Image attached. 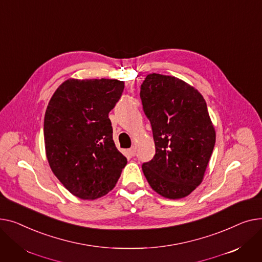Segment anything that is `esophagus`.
Instances as JSON below:
<instances>
[{"label":"esophagus","mask_w":262,"mask_h":262,"mask_svg":"<svg viewBox=\"0 0 262 262\" xmlns=\"http://www.w3.org/2000/svg\"><path fill=\"white\" fill-rule=\"evenodd\" d=\"M129 153H130V156H131V157H134V156L136 155V149H135L134 147L130 148V149H129Z\"/></svg>","instance_id":"1"}]
</instances>
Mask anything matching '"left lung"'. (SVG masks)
Listing matches in <instances>:
<instances>
[{
	"label": "left lung",
	"instance_id": "left-lung-1",
	"mask_svg": "<svg viewBox=\"0 0 262 262\" xmlns=\"http://www.w3.org/2000/svg\"><path fill=\"white\" fill-rule=\"evenodd\" d=\"M141 99L156 144L143 172L162 196L185 198L202 183L216 143L206 101L185 81L156 73L145 78Z\"/></svg>",
	"mask_w": 262,
	"mask_h": 262
}]
</instances>
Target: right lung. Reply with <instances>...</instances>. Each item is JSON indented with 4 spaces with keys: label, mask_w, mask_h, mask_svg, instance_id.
I'll list each match as a JSON object with an SVG mask.
<instances>
[{
    "label": "right lung",
    "mask_w": 262,
    "mask_h": 262,
    "mask_svg": "<svg viewBox=\"0 0 262 262\" xmlns=\"http://www.w3.org/2000/svg\"><path fill=\"white\" fill-rule=\"evenodd\" d=\"M124 81L68 79L55 91L44 117L46 158L74 195L95 200L111 191L127 165L117 150L109 112Z\"/></svg>",
    "instance_id": "right-lung-1"
}]
</instances>
